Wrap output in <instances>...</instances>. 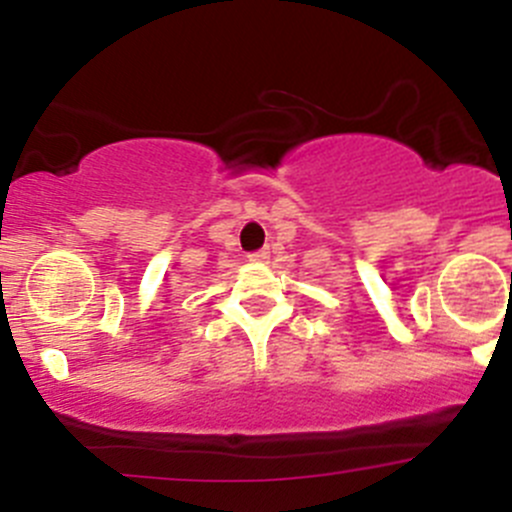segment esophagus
<instances>
[{
	"instance_id": "1",
	"label": "esophagus",
	"mask_w": 512,
	"mask_h": 512,
	"mask_svg": "<svg viewBox=\"0 0 512 512\" xmlns=\"http://www.w3.org/2000/svg\"><path fill=\"white\" fill-rule=\"evenodd\" d=\"M271 256V251L268 249H261V251H256V254H249V261H266V258Z\"/></svg>"
}]
</instances>
